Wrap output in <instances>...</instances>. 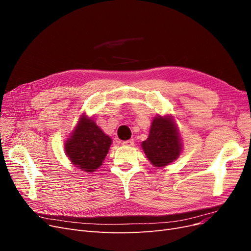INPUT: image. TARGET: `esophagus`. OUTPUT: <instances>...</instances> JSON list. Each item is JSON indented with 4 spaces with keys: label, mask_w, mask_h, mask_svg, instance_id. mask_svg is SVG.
Returning a JSON list of instances; mask_svg holds the SVG:
<instances>
[{
    "label": "esophagus",
    "mask_w": 251,
    "mask_h": 251,
    "mask_svg": "<svg viewBox=\"0 0 251 251\" xmlns=\"http://www.w3.org/2000/svg\"><path fill=\"white\" fill-rule=\"evenodd\" d=\"M125 147H133L134 146V141L133 140H126L123 142Z\"/></svg>",
    "instance_id": "1"
}]
</instances>
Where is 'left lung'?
Here are the masks:
<instances>
[{"instance_id":"1","label":"left lung","mask_w":251,"mask_h":251,"mask_svg":"<svg viewBox=\"0 0 251 251\" xmlns=\"http://www.w3.org/2000/svg\"><path fill=\"white\" fill-rule=\"evenodd\" d=\"M182 139L178 126L172 115H158L151 120L150 134L141 148L148 160L155 168L162 169L179 158Z\"/></svg>"}]
</instances>
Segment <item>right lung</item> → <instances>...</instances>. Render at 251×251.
Returning <instances> with one entry per match:
<instances>
[{
    "label": "right lung",
    "instance_id": "obj_1",
    "mask_svg": "<svg viewBox=\"0 0 251 251\" xmlns=\"http://www.w3.org/2000/svg\"><path fill=\"white\" fill-rule=\"evenodd\" d=\"M111 144V137L96 125L94 118L82 113L64 147L68 159L75 168L92 173L102 165Z\"/></svg>",
    "mask_w": 251,
    "mask_h": 251
}]
</instances>
